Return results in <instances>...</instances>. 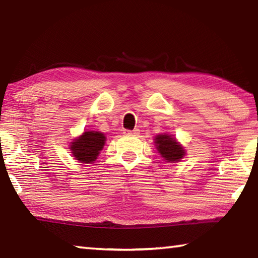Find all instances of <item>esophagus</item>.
<instances>
[{
    "label": "esophagus",
    "instance_id": "obj_1",
    "mask_svg": "<svg viewBox=\"0 0 258 258\" xmlns=\"http://www.w3.org/2000/svg\"><path fill=\"white\" fill-rule=\"evenodd\" d=\"M139 132L140 131L138 130V128H135V130H133V131H130V130H124V134L125 135H138L139 134Z\"/></svg>",
    "mask_w": 258,
    "mask_h": 258
}]
</instances>
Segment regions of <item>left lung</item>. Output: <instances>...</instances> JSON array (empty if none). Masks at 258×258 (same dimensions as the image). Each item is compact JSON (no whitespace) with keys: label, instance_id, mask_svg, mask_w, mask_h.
<instances>
[{"label":"left lung","instance_id":"1","mask_svg":"<svg viewBox=\"0 0 258 258\" xmlns=\"http://www.w3.org/2000/svg\"><path fill=\"white\" fill-rule=\"evenodd\" d=\"M156 145L161 157H164L165 160L172 161V163L178 161L185 154L184 149L171 135L164 134L156 137Z\"/></svg>","mask_w":258,"mask_h":258}]
</instances>
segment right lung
Wrapping results in <instances>:
<instances>
[{"mask_svg":"<svg viewBox=\"0 0 258 258\" xmlns=\"http://www.w3.org/2000/svg\"><path fill=\"white\" fill-rule=\"evenodd\" d=\"M106 137L100 132H84L80 138L72 142L71 150L76 160L81 163H93L102 149Z\"/></svg>","mask_w":258,"mask_h":258,"instance_id":"right-lung-1","label":"right lung"}]
</instances>
